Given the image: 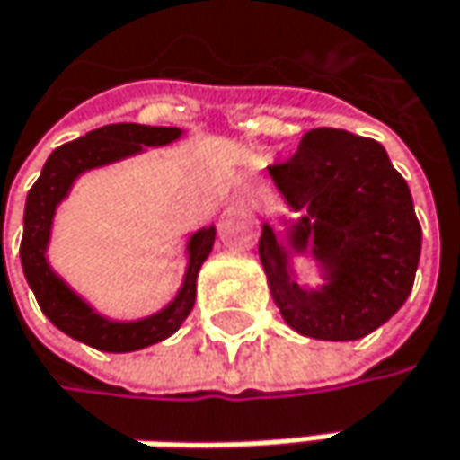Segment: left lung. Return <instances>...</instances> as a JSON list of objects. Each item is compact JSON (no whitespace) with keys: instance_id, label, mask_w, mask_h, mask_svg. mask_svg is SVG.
Listing matches in <instances>:
<instances>
[{"instance_id":"1","label":"left lung","mask_w":460,"mask_h":460,"mask_svg":"<svg viewBox=\"0 0 460 460\" xmlns=\"http://www.w3.org/2000/svg\"><path fill=\"white\" fill-rule=\"evenodd\" d=\"M296 211L283 233L261 225L259 259L272 302L302 336L355 341L394 315L416 278L421 225L408 182L376 140L313 129L299 150L267 169ZM313 256L323 283H298L293 259Z\"/></svg>"}]
</instances>
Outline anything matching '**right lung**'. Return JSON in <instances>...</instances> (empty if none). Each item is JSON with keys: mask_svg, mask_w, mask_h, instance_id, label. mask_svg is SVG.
Returning a JSON list of instances; mask_svg holds the SVG:
<instances>
[{"mask_svg": "<svg viewBox=\"0 0 460 460\" xmlns=\"http://www.w3.org/2000/svg\"><path fill=\"white\" fill-rule=\"evenodd\" d=\"M180 137H182V129L177 127L108 124V127L92 129L84 137L52 150L39 180L29 190L26 211H23V241H21L23 275L29 280L41 313L71 339L84 341L102 352H135V349H145L150 344L169 339L185 323V317L190 315L196 305L199 270L214 246V235H217L214 225L196 230L188 238V246H185L188 267H185V278L174 299L164 310L140 317V320H113V317L100 315L82 294H76L52 270L49 257H47L55 211L68 199L74 182L84 172L132 158L147 147L177 143Z\"/></svg>", "mask_w": 460, "mask_h": 460, "instance_id": "obj_1", "label": "right lung"}]
</instances>
